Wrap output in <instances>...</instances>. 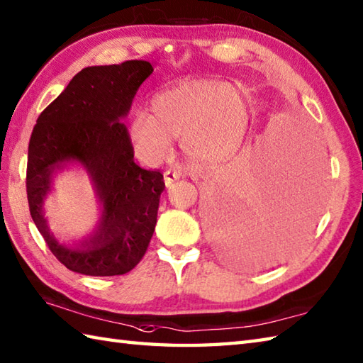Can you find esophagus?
Instances as JSON below:
<instances>
[{"mask_svg":"<svg viewBox=\"0 0 363 363\" xmlns=\"http://www.w3.org/2000/svg\"><path fill=\"white\" fill-rule=\"evenodd\" d=\"M179 177H181L179 172H172V169H167V172L164 173V179H165L167 187H172L173 182L179 179Z\"/></svg>","mask_w":363,"mask_h":363,"instance_id":"34e87169","label":"esophagus"}]
</instances>
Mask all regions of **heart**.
Wrapping results in <instances>:
<instances>
[{
  "label": "heart",
  "instance_id": "b5f03b06",
  "mask_svg": "<svg viewBox=\"0 0 363 363\" xmlns=\"http://www.w3.org/2000/svg\"><path fill=\"white\" fill-rule=\"evenodd\" d=\"M250 106L234 86L218 81H194L162 91L154 98L151 113H138L133 138L150 159H160L172 140L196 165L228 157L246 133Z\"/></svg>",
  "mask_w": 363,
  "mask_h": 363
}]
</instances>
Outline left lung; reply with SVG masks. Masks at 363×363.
Returning <instances> with one entry per match:
<instances>
[{
	"label": "left lung",
	"mask_w": 363,
	"mask_h": 363,
	"mask_svg": "<svg viewBox=\"0 0 363 363\" xmlns=\"http://www.w3.org/2000/svg\"><path fill=\"white\" fill-rule=\"evenodd\" d=\"M323 162L317 134L307 123L287 138L245 150L206 196L221 256L267 265L303 242L320 211Z\"/></svg>",
	"instance_id": "obj_1"
}]
</instances>
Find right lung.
<instances>
[{
    "label": "right lung",
    "mask_w": 363,
    "mask_h": 363,
    "mask_svg": "<svg viewBox=\"0 0 363 363\" xmlns=\"http://www.w3.org/2000/svg\"><path fill=\"white\" fill-rule=\"evenodd\" d=\"M152 70L146 60L84 68L38 115L30 134L26 167L30 217L50 251L72 272L126 274L148 250L165 189L164 174L135 164L120 118ZM67 160H78L89 169L105 207L102 228L82 250L60 245L41 215L49 174Z\"/></svg>",
    "instance_id": "1"
}]
</instances>
